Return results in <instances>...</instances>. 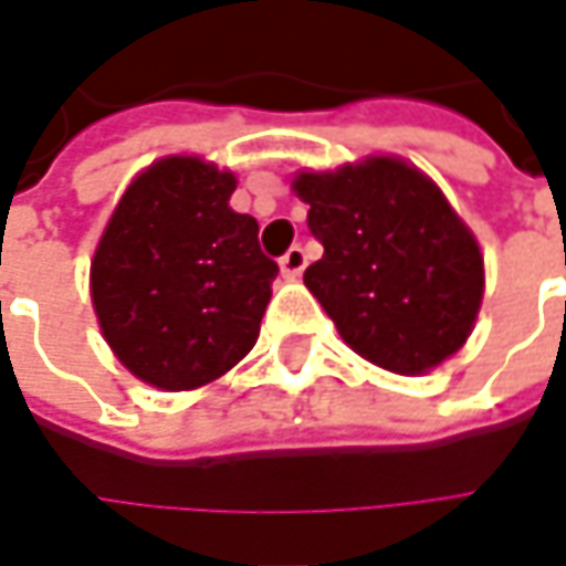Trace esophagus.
<instances>
[{"label": "esophagus", "mask_w": 566, "mask_h": 566, "mask_svg": "<svg viewBox=\"0 0 566 566\" xmlns=\"http://www.w3.org/2000/svg\"><path fill=\"white\" fill-rule=\"evenodd\" d=\"M305 264H308V258H305V249H302V245H293V249L280 258V271H283L286 280H295L298 273L305 271Z\"/></svg>", "instance_id": "obj_1"}]
</instances>
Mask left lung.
I'll list each match as a JSON object with an SVG mask.
<instances>
[{
  "instance_id": "8db88e82",
  "label": "left lung",
  "mask_w": 566,
  "mask_h": 566,
  "mask_svg": "<svg viewBox=\"0 0 566 566\" xmlns=\"http://www.w3.org/2000/svg\"><path fill=\"white\" fill-rule=\"evenodd\" d=\"M293 191L324 245L305 286L361 359L422 375L472 334L485 293L475 235L444 191L397 157L302 169Z\"/></svg>"
}]
</instances>
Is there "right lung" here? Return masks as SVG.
I'll return each instance as SVG.
<instances>
[{
  "mask_svg": "<svg viewBox=\"0 0 566 566\" xmlns=\"http://www.w3.org/2000/svg\"><path fill=\"white\" fill-rule=\"evenodd\" d=\"M235 176L164 157L132 179L91 261V298L116 359L160 390L205 387L249 356L280 273Z\"/></svg>",
  "mask_w": 566,
  "mask_h": 566,
  "instance_id": "1",
  "label": "right lung"
}]
</instances>
